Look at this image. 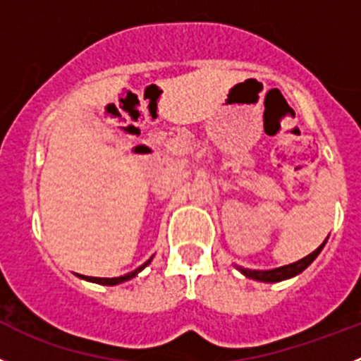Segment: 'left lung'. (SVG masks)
Returning <instances> with one entry per match:
<instances>
[{
    "label": "left lung",
    "mask_w": 361,
    "mask_h": 361,
    "mask_svg": "<svg viewBox=\"0 0 361 361\" xmlns=\"http://www.w3.org/2000/svg\"><path fill=\"white\" fill-rule=\"evenodd\" d=\"M326 240H328V238H326ZM326 240L322 242V245H319V247L315 249L312 255H308V257L302 258V260L295 262V264L283 265V267L272 269V271H249V269H240V271L244 272V276H247V278L258 279V281H265V283H274V281H281V279L292 278V276H295V274H299V272L305 271V269L308 267V265L312 264L315 258H317V255L322 251V247H324Z\"/></svg>",
    "instance_id": "left-lung-1"
}]
</instances>
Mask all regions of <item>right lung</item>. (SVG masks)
I'll list each match as a JSON object with an SVG mask.
<instances>
[{
	"label": "right lung",
	"instance_id": "obj_1",
	"mask_svg": "<svg viewBox=\"0 0 361 361\" xmlns=\"http://www.w3.org/2000/svg\"><path fill=\"white\" fill-rule=\"evenodd\" d=\"M151 260H147L146 264L144 265H140L139 269H135L133 272H128V274H124V276H119V278H85V276H83V278L85 279H89V281H94V283H101V285H117V283H123V281H128V279H131L133 278L135 274H137V272H140L142 271L144 267H146L147 264H149Z\"/></svg>",
	"mask_w": 361,
	"mask_h": 361
}]
</instances>
